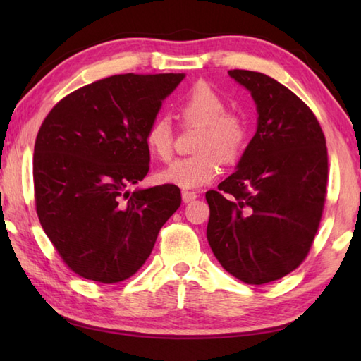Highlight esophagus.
Wrapping results in <instances>:
<instances>
[{"mask_svg": "<svg viewBox=\"0 0 361 361\" xmlns=\"http://www.w3.org/2000/svg\"><path fill=\"white\" fill-rule=\"evenodd\" d=\"M181 195H183V202H185V203L194 202L197 198V192H194V190H183Z\"/></svg>", "mask_w": 361, "mask_h": 361, "instance_id": "1", "label": "esophagus"}]
</instances>
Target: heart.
<instances>
[{"label":"heart","mask_w":361,"mask_h":361,"mask_svg":"<svg viewBox=\"0 0 361 361\" xmlns=\"http://www.w3.org/2000/svg\"><path fill=\"white\" fill-rule=\"evenodd\" d=\"M176 113L185 126L200 124L192 155L178 158L159 172V180L180 188L194 189L216 180L225 163L240 157L248 140V122L240 113L226 110V101L211 83L197 80L176 99ZM152 153L169 161L173 153L175 132L164 116L153 119L144 135Z\"/></svg>","instance_id":"b5f03b06"}]
</instances>
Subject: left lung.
<instances>
[{"label":"left lung","mask_w":361,"mask_h":361,"mask_svg":"<svg viewBox=\"0 0 361 361\" xmlns=\"http://www.w3.org/2000/svg\"><path fill=\"white\" fill-rule=\"evenodd\" d=\"M257 106V130L237 171L206 192L214 256L251 286L278 281L307 257L323 217L326 137L295 93L262 73L231 70Z\"/></svg>","instance_id":"8db88e82"}]
</instances>
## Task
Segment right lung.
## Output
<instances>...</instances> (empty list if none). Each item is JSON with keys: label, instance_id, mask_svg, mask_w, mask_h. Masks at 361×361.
<instances>
[{"label": "right lung", "instance_id": "add662e5", "mask_svg": "<svg viewBox=\"0 0 361 361\" xmlns=\"http://www.w3.org/2000/svg\"><path fill=\"white\" fill-rule=\"evenodd\" d=\"M185 74H118L54 105L34 147L38 220L70 270L114 283L144 265L181 192H130L149 172L144 135Z\"/></svg>", "mask_w": 361, "mask_h": 361}]
</instances>
